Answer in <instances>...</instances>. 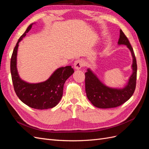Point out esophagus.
<instances>
[{"mask_svg": "<svg viewBox=\"0 0 149 149\" xmlns=\"http://www.w3.org/2000/svg\"><path fill=\"white\" fill-rule=\"evenodd\" d=\"M83 66H84V63L81 60H76L74 63V66L76 70H79Z\"/></svg>", "mask_w": 149, "mask_h": 149, "instance_id": "1", "label": "esophagus"}]
</instances>
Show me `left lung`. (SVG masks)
<instances>
[{"instance_id": "1", "label": "left lung", "mask_w": 149, "mask_h": 149, "mask_svg": "<svg viewBox=\"0 0 149 149\" xmlns=\"http://www.w3.org/2000/svg\"><path fill=\"white\" fill-rule=\"evenodd\" d=\"M119 45H125L131 52L133 57L132 74L128 84L123 89H113L103 84L89 69L85 73V90L88 100L98 108L107 109L119 106L129 100L132 96L136 86L137 61L133 48L127 37L121 30L118 41Z\"/></svg>"}]
</instances>
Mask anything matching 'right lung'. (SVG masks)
Wrapping results in <instances>:
<instances>
[{
    "label": "right lung",
    "mask_w": 149,
    "mask_h": 149,
    "mask_svg": "<svg viewBox=\"0 0 149 149\" xmlns=\"http://www.w3.org/2000/svg\"><path fill=\"white\" fill-rule=\"evenodd\" d=\"M29 25L25 33L19 38L10 60V72L14 91L20 100L26 105L36 109H47L56 106L63 96L66 80L74 73L71 66L57 69L45 82L30 84L22 81L17 73V53L19 43L31 29Z\"/></svg>",
    "instance_id": "1"
}]
</instances>
